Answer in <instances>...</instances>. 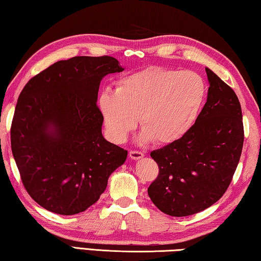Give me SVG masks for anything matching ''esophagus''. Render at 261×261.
Returning a JSON list of instances; mask_svg holds the SVG:
<instances>
[{
  "label": "esophagus",
  "instance_id": "34e87169",
  "mask_svg": "<svg viewBox=\"0 0 261 261\" xmlns=\"http://www.w3.org/2000/svg\"><path fill=\"white\" fill-rule=\"evenodd\" d=\"M143 156H144V153L141 151H138V150H130L129 151V157L132 159H134V161H138V159L142 158Z\"/></svg>",
  "mask_w": 261,
  "mask_h": 261
}]
</instances>
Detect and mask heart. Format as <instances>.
<instances>
[{"label": "heart", "mask_w": 261, "mask_h": 261, "mask_svg": "<svg viewBox=\"0 0 261 261\" xmlns=\"http://www.w3.org/2000/svg\"><path fill=\"white\" fill-rule=\"evenodd\" d=\"M116 90L99 95L105 127L121 143L138 122L142 142L170 144L188 133L206 98V85L195 72L149 67L119 79Z\"/></svg>", "instance_id": "b5f03b06"}]
</instances>
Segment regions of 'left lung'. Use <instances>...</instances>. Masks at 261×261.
Instances as JSON below:
<instances>
[{"mask_svg":"<svg viewBox=\"0 0 261 261\" xmlns=\"http://www.w3.org/2000/svg\"><path fill=\"white\" fill-rule=\"evenodd\" d=\"M207 100L184 138L150 153L159 167L148 188L152 203L172 217L207 208L229 187L244 142L243 118L235 91L210 68Z\"/></svg>","mask_w":261,"mask_h":261,"instance_id":"obj_1","label":"left lung"}]
</instances>
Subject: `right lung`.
<instances>
[{
  "instance_id": "obj_1",
  "label": "right lung",
  "mask_w": 261,
  "mask_h": 261,
  "mask_svg": "<svg viewBox=\"0 0 261 261\" xmlns=\"http://www.w3.org/2000/svg\"><path fill=\"white\" fill-rule=\"evenodd\" d=\"M116 58L76 56L27 82L11 123V150L29 195L50 212L72 216L99 199L127 150L102 135L100 80L122 72Z\"/></svg>"
}]
</instances>
